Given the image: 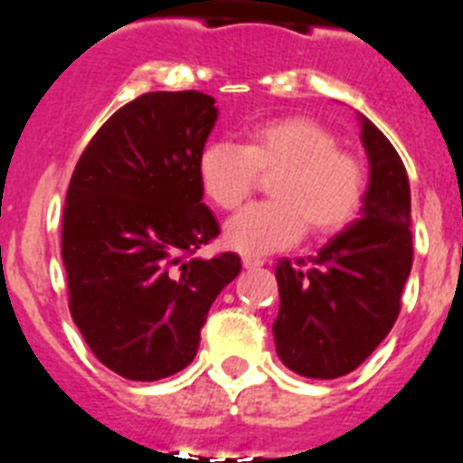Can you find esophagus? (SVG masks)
<instances>
[{"label": "esophagus", "mask_w": 463, "mask_h": 463, "mask_svg": "<svg viewBox=\"0 0 463 463\" xmlns=\"http://www.w3.org/2000/svg\"><path fill=\"white\" fill-rule=\"evenodd\" d=\"M263 263H265V259H260V256H244L242 259L244 268H260Z\"/></svg>", "instance_id": "34e87169"}]
</instances>
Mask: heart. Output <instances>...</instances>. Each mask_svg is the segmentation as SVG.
<instances>
[{
  "label": "heart",
  "instance_id": "b5f03b06",
  "mask_svg": "<svg viewBox=\"0 0 463 463\" xmlns=\"http://www.w3.org/2000/svg\"><path fill=\"white\" fill-rule=\"evenodd\" d=\"M268 182V203L232 216L223 231L226 247L240 254H270L296 244L305 226L317 237L343 231L356 219L365 195V167L359 156L319 120L284 116L263 120L247 144L209 142L198 156L204 198L219 209H237Z\"/></svg>",
  "mask_w": 463,
  "mask_h": 463
}]
</instances>
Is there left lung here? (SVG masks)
I'll list each match as a JSON object with an SVG mask.
<instances>
[{"label":"left lung","instance_id":"obj_1","mask_svg":"<svg viewBox=\"0 0 463 463\" xmlns=\"http://www.w3.org/2000/svg\"><path fill=\"white\" fill-rule=\"evenodd\" d=\"M371 182L361 219L317 256L277 263L279 315L272 324L281 364L303 377L333 380L359 368L399 319L412 268L408 172L361 116Z\"/></svg>","mask_w":463,"mask_h":463}]
</instances>
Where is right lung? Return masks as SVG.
Masks as SVG:
<instances>
[{
  "mask_svg": "<svg viewBox=\"0 0 463 463\" xmlns=\"http://www.w3.org/2000/svg\"><path fill=\"white\" fill-rule=\"evenodd\" d=\"M198 90L146 92L92 137L62 212L70 312L109 371L154 382L186 368L240 256L195 259L219 235L203 204L198 156L216 123Z\"/></svg>",
  "mask_w": 463,
  "mask_h": 463,
  "instance_id": "1",
  "label": "right lung"
}]
</instances>
